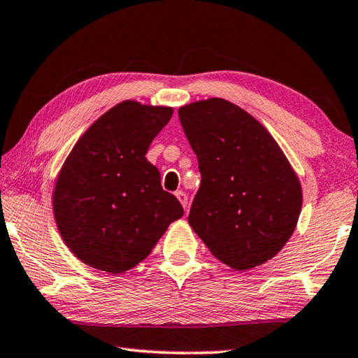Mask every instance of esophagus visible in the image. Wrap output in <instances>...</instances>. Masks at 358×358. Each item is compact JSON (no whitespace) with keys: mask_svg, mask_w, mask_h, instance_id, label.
I'll list each match as a JSON object with an SVG mask.
<instances>
[{"mask_svg":"<svg viewBox=\"0 0 358 358\" xmlns=\"http://www.w3.org/2000/svg\"><path fill=\"white\" fill-rule=\"evenodd\" d=\"M176 198L179 199L180 204H182V206H184V209L187 210V204H189V198H187V193H185V192H182V190L176 192Z\"/></svg>","mask_w":358,"mask_h":358,"instance_id":"obj_1","label":"esophagus"}]
</instances>
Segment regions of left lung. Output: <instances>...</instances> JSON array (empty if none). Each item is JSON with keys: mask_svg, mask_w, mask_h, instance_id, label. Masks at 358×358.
I'll use <instances>...</instances> for the list:
<instances>
[{"mask_svg": "<svg viewBox=\"0 0 358 358\" xmlns=\"http://www.w3.org/2000/svg\"><path fill=\"white\" fill-rule=\"evenodd\" d=\"M179 119L201 173L190 227L229 267L264 264L296 229L302 209L297 174L272 135L228 100L185 105Z\"/></svg>", "mask_w": 358, "mask_h": 358, "instance_id": "left-lung-1", "label": "left lung"}]
</instances>
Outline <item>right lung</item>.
Here are the masks:
<instances>
[{
	"instance_id": "add662e5",
	"label": "right lung",
	"mask_w": 358,
	"mask_h": 358,
	"mask_svg": "<svg viewBox=\"0 0 358 358\" xmlns=\"http://www.w3.org/2000/svg\"><path fill=\"white\" fill-rule=\"evenodd\" d=\"M171 116L168 106L125 100L100 116L69 154L53 212L62 241L85 264L110 273L129 271L184 215L146 159Z\"/></svg>"
}]
</instances>
